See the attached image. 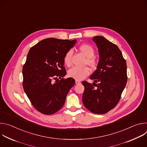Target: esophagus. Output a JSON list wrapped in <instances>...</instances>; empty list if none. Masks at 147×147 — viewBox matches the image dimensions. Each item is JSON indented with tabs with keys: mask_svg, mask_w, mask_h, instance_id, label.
<instances>
[{
	"mask_svg": "<svg viewBox=\"0 0 147 147\" xmlns=\"http://www.w3.org/2000/svg\"><path fill=\"white\" fill-rule=\"evenodd\" d=\"M75 82H76V84H81V82L79 81H78V80H76Z\"/></svg>",
	"mask_w": 147,
	"mask_h": 147,
	"instance_id": "obj_1",
	"label": "esophagus"
}]
</instances>
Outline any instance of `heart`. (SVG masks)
<instances>
[{
	"label": "heart",
	"mask_w": 147,
	"mask_h": 147,
	"mask_svg": "<svg viewBox=\"0 0 147 147\" xmlns=\"http://www.w3.org/2000/svg\"><path fill=\"white\" fill-rule=\"evenodd\" d=\"M79 50L86 57V65H87L91 69L95 70L97 68L98 62L94 56L95 53V50L93 47L88 44H82L79 47ZM73 52L71 50L68 51L64 56L63 62L65 65L70 67L71 65V56ZM90 74V71L88 67L78 68L73 67L68 71V75L70 77L76 80L81 81L84 79Z\"/></svg>",
	"instance_id": "b5f03b06"
}]
</instances>
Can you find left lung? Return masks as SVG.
<instances>
[{
    "mask_svg": "<svg viewBox=\"0 0 147 147\" xmlns=\"http://www.w3.org/2000/svg\"><path fill=\"white\" fill-rule=\"evenodd\" d=\"M92 40L100 59L97 69L90 77L93 85L82 82L84 86L82 100L90 112L102 115L113 109L119 102L127 81V65L116 45L102 36H95Z\"/></svg>",
    "mask_w": 147,
    "mask_h": 147,
    "instance_id": "left-lung-1",
    "label": "left lung"
}]
</instances>
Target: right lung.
Masks as SVG:
<instances>
[{
  "label": "right lung",
  "mask_w": 147,
  "mask_h": 147,
  "mask_svg": "<svg viewBox=\"0 0 147 147\" xmlns=\"http://www.w3.org/2000/svg\"><path fill=\"white\" fill-rule=\"evenodd\" d=\"M76 42L49 38L39 42L28 53L23 67V86L33 107L41 113L50 115L59 111L74 85L73 78L63 77L66 74L64 56ZM59 78V82H53Z\"/></svg>",
  "instance_id": "obj_1"
}]
</instances>
